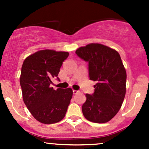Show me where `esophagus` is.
Listing matches in <instances>:
<instances>
[{
    "label": "esophagus",
    "instance_id": "obj_1",
    "mask_svg": "<svg viewBox=\"0 0 149 149\" xmlns=\"http://www.w3.org/2000/svg\"><path fill=\"white\" fill-rule=\"evenodd\" d=\"M73 93L74 94V95H76V94H78V90H73Z\"/></svg>",
    "mask_w": 149,
    "mask_h": 149
}]
</instances>
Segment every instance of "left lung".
<instances>
[{
  "instance_id": "8db88e82",
  "label": "left lung",
  "mask_w": 149,
  "mask_h": 149,
  "mask_svg": "<svg viewBox=\"0 0 149 149\" xmlns=\"http://www.w3.org/2000/svg\"><path fill=\"white\" fill-rule=\"evenodd\" d=\"M76 53L88 61L90 79L97 81L95 92L85 95L83 116L93 123L109 122L119 111L125 96L127 74L120 56L115 49L99 43L80 47Z\"/></svg>"
}]
</instances>
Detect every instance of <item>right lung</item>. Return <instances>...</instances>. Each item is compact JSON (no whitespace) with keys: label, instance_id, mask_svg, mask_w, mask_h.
Masks as SVG:
<instances>
[{"label":"right lung","instance_id":"obj_1","mask_svg":"<svg viewBox=\"0 0 149 149\" xmlns=\"http://www.w3.org/2000/svg\"><path fill=\"white\" fill-rule=\"evenodd\" d=\"M69 54L44 49L27 57L22 64L20 85L24 102L34 118L42 123H56L66 115L73 96L72 89L55 90L50 84Z\"/></svg>","mask_w":149,"mask_h":149}]
</instances>
